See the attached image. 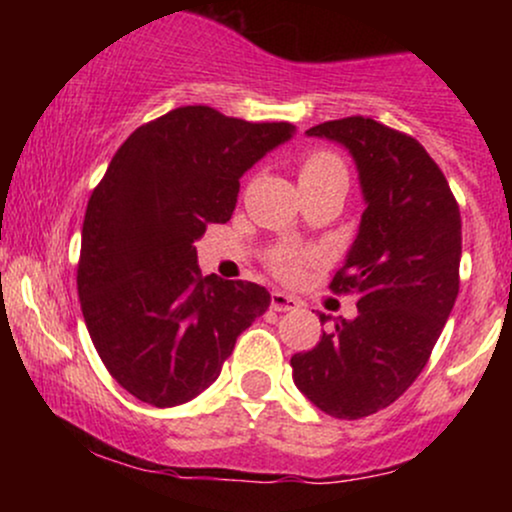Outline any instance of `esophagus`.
I'll list each match as a JSON object with an SVG mask.
<instances>
[{"label": "esophagus", "instance_id": "1", "mask_svg": "<svg viewBox=\"0 0 512 512\" xmlns=\"http://www.w3.org/2000/svg\"><path fill=\"white\" fill-rule=\"evenodd\" d=\"M269 305L279 313H286V310H298L301 308V301L296 296H289L284 291H272V298H269Z\"/></svg>", "mask_w": 512, "mask_h": 512}]
</instances>
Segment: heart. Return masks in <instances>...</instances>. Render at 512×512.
Returning <instances> with one entry per match:
<instances>
[{
    "instance_id": "b5f03b06",
    "label": "heart",
    "mask_w": 512,
    "mask_h": 512,
    "mask_svg": "<svg viewBox=\"0 0 512 512\" xmlns=\"http://www.w3.org/2000/svg\"><path fill=\"white\" fill-rule=\"evenodd\" d=\"M327 180H346V168L339 161V156H334L332 151H313V154L305 156L301 166H298V182L301 185H315V182ZM315 257V252L281 245V248L269 252V269L279 279H296L305 264L315 262Z\"/></svg>"
}]
</instances>
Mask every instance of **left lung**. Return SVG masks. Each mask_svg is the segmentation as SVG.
I'll return each instance as SVG.
<instances>
[{"label": "left lung", "instance_id": "1", "mask_svg": "<svg viewBox=\"0 0 512 512\" xmlns=\"http://www.w3.org/2000/svg\"><path fill=\"white\" fill-rule=\"evenodd\" d=\"M308 134L349 149L366 211L330 284L354 293L358 315L334 320L313 349L291 356L293 383L334 419H363L409 390L443 332L460 291V207L443 170L409 134L363 115Z\"/></svg>", "mask_w": 512, "mask_h": 512}]
</instances>
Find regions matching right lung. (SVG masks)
<instances>
[{"label":"right lung","instance_id":"right-lung-1","mask_svg":"<svg viewBox=\"0 0 512 512\" xmlns=\"http://www.w3.org/2000/svg\"><path fill=\"white\" fill-rule=\"evenodd\" d=\"M291 134L289 122L182 105L117 149L88 199L76 289L91 342L129 395L161 409L190 402L269 308L264 286L202 276L195 240L231 219L245 170Z\"/></svg>","mask_w":512,"mask_h":512}]
</instances>
